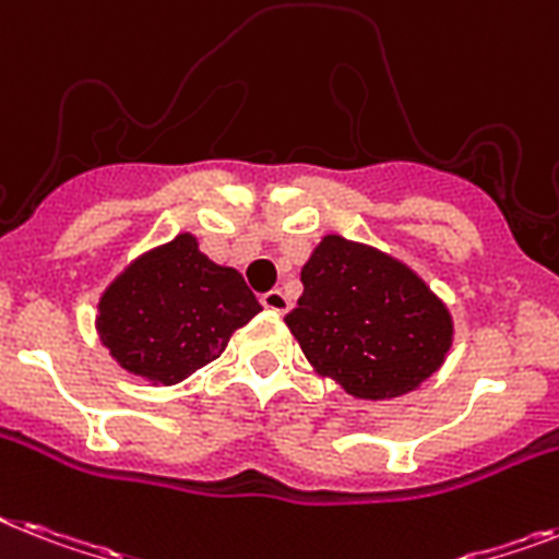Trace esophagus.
I'll list each match as a JSON object with an SVG mask.
<instances>
[{
	"label": "esophagus",
	"instance_id": "esophagus-1",
	"mask_svg": "<svg viewBox=\"0 0 559 559\" xmlns=\"http://www.w3.org/2000/svg\"><path fill=\"white\" fill-rule=\"evenodd\" d=\"M261 304H264L270 312H287L289 310V298L281 289H270V293L261 295Z\"/></svg>",
	"mask_w": 559,
	"mask_h": 559
}]
</instances>
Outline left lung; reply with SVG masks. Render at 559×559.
<instances>
[{"mask_svg":"<svg viewBox=\"0 0 559 559\" xmlns=\"http://www.w3.org/2000/svg\"><path fill=\"white\" fill-rule=\"evenodd\" d=\"M287 312L316 373L356 399H396L428 382L453 342L451 312L425 281L379 249L326 235Z\"/></svg>","mask_w":559,"mask_h":559,"instance_id":"1","label":"left lung"}]
</instances>
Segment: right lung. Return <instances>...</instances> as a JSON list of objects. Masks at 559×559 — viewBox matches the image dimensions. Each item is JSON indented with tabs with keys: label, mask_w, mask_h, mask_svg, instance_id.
Returning <instances> with one entry per match:
<instances>
[{
	"label": "right lung",
	"mask_w": 559,
	"mask_h": 559,
	"mask_svg": "<svg viewBox=\"0 0 559 559\" xmlns=\"http://www.w3.org/2000/svg\"><path fill=\"white\" fill-rule=\"evenodd\" d=\"M97 310L117 365L152 384H177L215 361L261 304L238 270L209 261L183 233L131 261Z\"/></svg>",
	"instance_id": "1"
}]
</instances>
